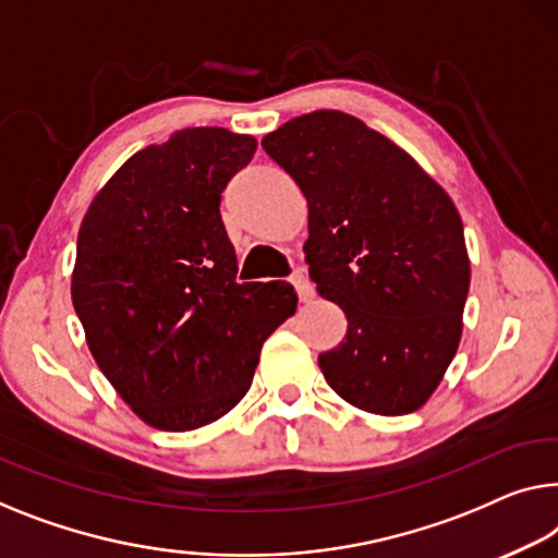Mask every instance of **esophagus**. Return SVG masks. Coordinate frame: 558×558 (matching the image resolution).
<instances>
[{
    "instance_id": "34e87169",
    "label": "esophagus",
    "mask_w": 558,
    "mask_h": 558,
    "mask_svg": "<svg viewBox=\"0 0 558 558\" xmlns=\"http://www.w3.org/2000/svg\"><path fill=\"white\" fill-rule=\"evenodd\" d=\"M290 282H293V288H295L298 298H301V303H311L313 301V288H311V282H307L305 276H301V272H295V276L290 278Z\"/></svg>"
}]
</instances>
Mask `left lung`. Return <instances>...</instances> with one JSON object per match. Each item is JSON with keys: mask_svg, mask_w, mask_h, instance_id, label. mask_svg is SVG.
<instances>
[{"mask_svg": "<svg viewBox=\"0 0 558 558\" xmlns=\"http://www.w3.org/2000/svg\"><path fill=\"white\" fill-rule=\"evenodd\" d=\"M307 203V272L348 320L318 355L355 409L428 403L459 351L471 260L453 199L413 157L353 114L318 110L263 137Z\"/></svg>", "mask_w": 558, "mask_h": 558, "instance_id": "obj_1", "label": "left lung"}]
</instances>
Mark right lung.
Returning a JSON list of instances; mask_svg holds the SVG:
<instances>
[{"instance_id": "1", "label": "right lung", "mask_w": 558, "mask_h": 558, "mask_svg": "<svg viewBox=\"0 0 558 558\" xmlns=\"http://www.w3.org/2000/svg\"><path fill=\"white\" fill-rule=\"evenodd\" d=\"M257 140L187 128L105 182L77 235L72 305L89 353L132 413L195 430L243 401L260 348L295 313L290 282H238L220 193Z\"/></svg>"}]
</instances>
